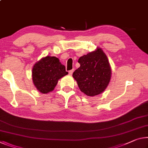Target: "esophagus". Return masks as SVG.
I'll return each instance as SVG.
<instances>
[{
	"label": "esophagus",
	"instance_id": "34e87169",
	"mask_svg": "<svg viewBox=\"0 0 148 148\" xmlns=\"http://www.w3.org/2000/svg\"><path fill=\"white\" fill-rule=\"evenodd\" d=\"M74 71V69H72V70H69V74H70V75H72V74H73Z\"/></svg>",
	"mask_w": 148,
	"mask_h": 148
}]
</instances>
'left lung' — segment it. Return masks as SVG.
Returning <instances> with one entry per match:
<instances>
[{
  "label": "left lung",
  "mask_w": 148,
  "mask_h": 148,
  "mask_svg": "<svg viewBox=\"0 0 148 148\" xmlns=\"http://www.w3.org/2000/svg\"><path fill=\"white\" fill-rule=\"evenodd\" d=\"M80 64L74 72L79 90L88 96H95L103 91L111 79V70L106 55L101 48L79 58Z\"/></svg>",
  "instance_id": "1"
}]
</instances>
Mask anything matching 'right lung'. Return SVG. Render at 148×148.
Segmentation results:
<instances>
[{
  "label": "right lung",
  "instance_id": "right-lung-1",
  "mask_svg": "<svg viewBox=\"0 0 148 148\" xmlns=\"http://www.w3.org/2000/svg\"><path fill=\"white\" fill-rule=\"evenodd\" d=\"M68 74L64 65L55 57L41 58L32 70V78L35 86L41 93H47L52 91L57 86L58 80Z\"/></svg>",
  "mask_w": 148,
  "mask_h": 148
}]
</instances>
